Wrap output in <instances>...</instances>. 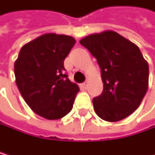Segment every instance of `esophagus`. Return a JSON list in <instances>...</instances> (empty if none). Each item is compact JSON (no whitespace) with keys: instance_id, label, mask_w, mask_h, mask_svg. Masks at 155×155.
<instances>
[{"instance_id":"1","label":"esophagus","mask_w":155,"mask_h":155,"mask_svg":"<svg viewBox=\"0 0 155 155\" xmlns=\"http://www.w3.org/2000/svg\"><path fill=\"white\" fill-rule=\"evenodd\" d=\"M82 86H83V87H84L85 89H86V88L88 87V81H85V82H84V83L82 84Z\"/></svg>"}]
</instances>
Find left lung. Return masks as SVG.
<instances>
[{"mask_svg":"<svg viewBox=\"0 0 155 155\" xmlns=\"http://www.w3.org/2000/svg\"><path fill=\"white\" fill-rule=\"evenodd\" d=\"M97 58L104 83L93 99L95 112L118 122L138 108L149 86V65L138 47L115 31L91 34L79 41Z\"/></svg>","mask_w":155,"mask_h":155,"instance_id":"obj_1","label":"left lung"}]
</instances>
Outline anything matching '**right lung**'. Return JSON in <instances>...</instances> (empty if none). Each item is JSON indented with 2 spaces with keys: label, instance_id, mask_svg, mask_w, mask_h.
I'll list each match as a JSON object with an SVG mask.
<instances>
[{
  "label": "right lung",
  "instance_id": "1",
  "mask_svg": "<svg viewBox=\"0 0 155 155\" xmlns=\"http://www.w3.org/2000/svg\"><path fill=\"white\" fill-rule=\"evenodd\" d=\"M76 40L47 33L22 47L14 64L16 84L28 105L48 120L70 112L79 88L65 74L64 59Z\"/></svg>",
  "mask_w": 155,
  "mask_h": 155
}]
</instances>
